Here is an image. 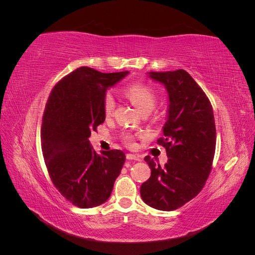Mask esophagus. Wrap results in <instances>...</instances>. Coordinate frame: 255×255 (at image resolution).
I'll return each instance as SVG.
<instances>
[{
    "label": "esophagus",
    "instance_id": "1",
    "mask_svg": "<svg viewBox=\"0 0 255 255\" xmlns=\"http://www.w3.org/2000/svg\"><path fill=\"white\" fill-rule=\"evenodd\" d=\"M127 159H129V160H141L139 155H137V154H130V153L127 154Z\"/></svg>",
    "mask_w": 255,
    "mask_h": 255
}]
</instances>
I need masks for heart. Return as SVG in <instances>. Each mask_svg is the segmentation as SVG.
<instances>
[{
    "label": "heart",
    "mask_w": 255,
    "mask_h": 255,
    "mask_svg": "<svg viewBox=\"0 0 255 255\" xmlns=\"http://www.w3.org/2000/svg\"><path fill=\"white\" fill-rule=\"evenodd\" d=\"M126 97L132 102L141 113H149L156 102V95L154 90L142 83L130 84L125 89ZM104 113L106 116H110L115 109V100L111 94H107L104 97L103 101ZM125 139L128 143H132L133 136L127 134Z\"/></svg>",
    "instance_id": "obj_1"
}]
</instances>
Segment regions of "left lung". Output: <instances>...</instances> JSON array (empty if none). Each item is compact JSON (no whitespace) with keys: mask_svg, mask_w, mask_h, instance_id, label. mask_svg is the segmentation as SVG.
Returning a JSON list of instances; mask_svg holds the SVG:
<instances>
[{"mask_svg":"<svg viewBox=\"0 0 255 255\" xmlns=\"http://www.w3.org/2000/svg\"><path fill=\"white\" fill-rule=\"evenodd\" d=\"M168 92L167 121L164 137L157 143L166 149L164 167L150 156L144 160L151 169L150 179L142 183L140 196L145 204L159 211H174L194 199L212 170L216 148L213 107L201 87L183 69L149 72Z\"/></svg>","mask_w":255,"mask_h":255,"instance_id":"obj_1","label":"left lung"}]
</instances>
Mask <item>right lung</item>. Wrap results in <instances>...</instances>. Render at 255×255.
Returning a JSON list of instances; mask_svg holds the SVG:
<instances>
[{"label":"right lung","mask_w":255,"mask_h":255,"mask_svg":"<svg viewBox=\"0 0 255 255\" xmlns=\"http://www.w3.org/2000/svg\"><path fill=\"white\" fill-rule=\"evenodd\" d=\"M128 73L78 68L54 86L45 104L41 125L45 166L54 186L78 207L106 202L126 161L120 150L97 154L88 138L105 120L106 90Z\"/></svg>","instance_id":"add662e5"}]
</instances>
